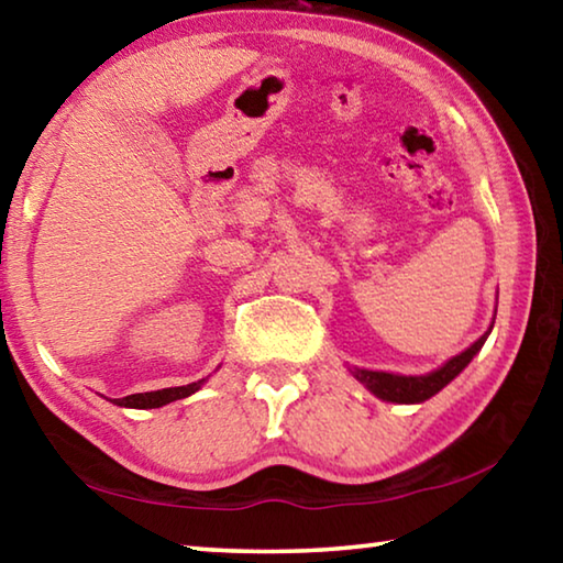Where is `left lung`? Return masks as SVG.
Masks as SVG:
<instances>
[{
    "label": "left lung",
    "mask_w": 563,
    "mask_h": 563,
    "mask_svg": "<svg viewBox=\"0 0 563 563\" xmlns=\"http://www.w3.org/2000/svg\"><path fill=\"white\" fill-rule=\"evenodd\" d=\"M489 332L492 328L484 332L472 347H466L462 355L452 357L444 367L434 369L430 375L405 377V375H389V373H373V369H355V377L369 389V393H375L379 399H387V402H405V405L424 402V399H430L432 395L440 393L442 387L450 385L452 379L460 375L466 365H470L472 357L482 350L484 340L489 338Z\"/></svg>",
    "instance_id": "obj_1"
}]
</instances>
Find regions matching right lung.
<instances>
[{"instance_id": "add662e5", "label": "right lung", "mask_w": 563, "mask_h": 563, "mask_svg": "<svg viewBox=\"0 0 563 563\" xmlns=\"http://www.w3.org/2000/svg\"><path fill=\"white\" fill-rule=\"evenodd\" d=\"M203 385V379H198L194 385H184V387H166V389H156V393H141V395H129L121 399H113V402L121 407H136V409H154V407H164L174 399H184L188 395H194L198 387Z\"/></svg>"}]
</instances>
